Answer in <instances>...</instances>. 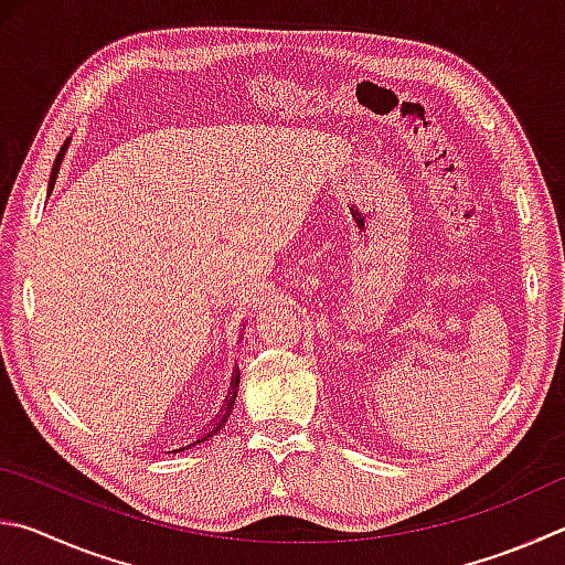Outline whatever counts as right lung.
<instances>
[{
	"label": "right lung",
	"instance_id": "add662e5",
	"mask_svg": "<svg viewBox=\"0 0 565 565\" xmlns=\"http://www.w3.org/2000/svg\"><path fill=\"white\" fill-rule=\"evenodd\" d=\"M66 146H68V140L64 142V148L58 150V156H56V160H54V168H51V178H49V192L54 190V182H56V175H58V168H61V160H64V156H66ZM237 390H239V371L237 367H234V375H232V385H230V393H227V399H224V405L220 407V415L212 419V425H207V429H204V433L200 435V437H194L190 445H184V447H180V449H172V452H184V449H190V447H194V445H200V443H204V439H210L212 435H217L220 429H222V425L227 423V417H230V413L234 409V399H237ZM170 455V452H168Z\"/></svg>",
	"mask_w": 565,
	"mask_h": 565
}]
</instances>
